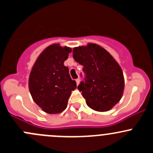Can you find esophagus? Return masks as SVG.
Instances as JSON below:
<instances>
[{
	"label": "esophagus",
	"mask_w": 153,
	"mask_h": 153,
	"mask_svg": "<svg viewBox=\"0 0 153 153\" xmlns=\"http://www.w3.org/2000/svg\"><path fill=\"white\" fill-rule=\"evenodd\" d=\"M76 85H79V82H80V79H76Z\"/></svg>",
	"instance_id": "34e87169"
}]
</instances>
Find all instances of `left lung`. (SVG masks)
I'll return each mask as SVG.
<instances>
[{
	"label": "left lung",
	"instance_id": "1",
	"mask_svg": "<svg viewBox=\"0 0 153 153\" xmlns=\"http://www.w3.org/2000/svg\"><path fill=\"white\" fill-rule=\"evenodd\" d=\"M73 57L83 65L85 78L77 88L88 106L100 112L112 109L120 101L124 88L123 72L119 63L95 43L74 48Z\"/></svg>",
	"mask_w": 153,
	"mask_h": 153
}]
</instances>
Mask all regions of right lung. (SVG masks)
I'll list each match as a JSON object with an SVG mask.
<instances>
[{
    "label": "right lung",
    "mask_w": 153,
    "mask_h": 153,
    "mask_svg": "<svg viewBox=\"0 0 153 153\" xmlns=\"http://www.w3.org/2000/svg\"><path fill=\"white\" fill-rule=\"evenodd\" d=\"M71 51L69 47L52 44L43 50L31 68L29 79L30 94L34 102L49 114L63 111L71 91L76 88L68 68L64 65Z\"/></svg>",
    "instance_id": "obj_1"
}]
</instances>
